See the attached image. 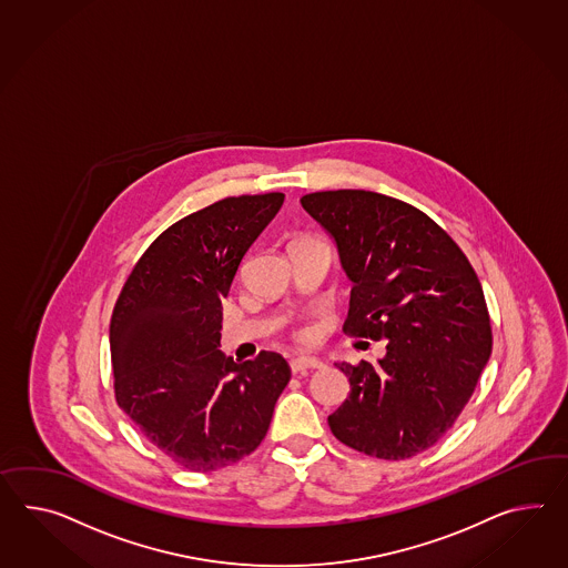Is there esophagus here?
<instances>
[{"mask_svg":"<svg viewBox=\"0 0 568 568\" xmlns=\"http://www.w3.org/2000/svg\"><path fill=\"white\" fill-rule=\"evenodd\" d=\"M291 372L297 374V372H305V369H318L322 367V361L316 357H295L290 361Z\"/></svg>","mask_w":568,"mask_h":568,"instance_id":"34e87169","label":"esophagus"}]
</instances>
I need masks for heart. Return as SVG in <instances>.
Segmentation results:
<instances>
[{
    "label": "heart",
    "instance_id": "obj_1",
    "mask_svg": "<svg viewBox=\"0 0 568 568\" xmlns=\"http://www.w3.org/2000/svg\"><path fill=\"white\" fill-rule=\"evenodd\" d=\"M300 336H302V338H307V336H310V331H304Z\"/></svg>",
    "mask_w": 568,
    "mask_h": 568
}]
</instances>
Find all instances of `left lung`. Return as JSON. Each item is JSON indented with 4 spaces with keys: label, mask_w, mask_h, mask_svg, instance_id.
Returning <instances> with one entry per match:
<instances>
[{
    "label": "left lung",
    "mask_w": 568,
    "mask_h": 568,
    "mask_svg": "<svg viewBox=\"0 0 568 568\" xmlns=\"http://www.w3.org/2000/svg\"><path fill=\"white\" fill-rule=\"evenodd\" d=\"M300 203L353 283L346 333L387 341L375 365L336 363L351 394L328 416L331 430L367 456H416L452 429L490 359L480 281L456 242L398 199L324 191Z\"/></svg>",
    "instance_id": "obj_1"
}]
</instances>
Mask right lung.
<instances>
[{
  "label": "right lung",
  "mask_w": 568,
  "mask_h": 568,
  "mask_svg": "<svg viewBox=\"0 0 568 568\" xmlns=\"http://www.w3.org/2000/svg\"><path fill=\"white\" fill-rule=\"evenodd\" d=\"M283 201V193L230 196L170 225L114 305L116 402L186 470H220L252 454L290 382L278 353L235 365L220 351L222 302Z\"/></svg>",
  "instance_id": "1"
}]
</instances>
